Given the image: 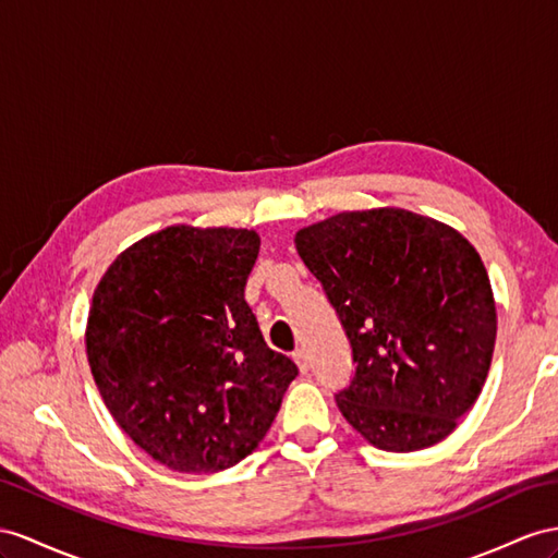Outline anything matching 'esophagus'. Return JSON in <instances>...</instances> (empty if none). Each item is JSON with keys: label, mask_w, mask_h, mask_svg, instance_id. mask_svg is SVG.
<instances>
[{"label": "esophagus", "mask_w": 558, "mask_h": 558, "mask_svg": "<svg viewBox=\"0 0 558 558\" xmlns=\"http://www.w3.org/2000/svg\"><path fill=\"white\" fill-rule=\"evenodd\" d=\"M292 359H294V363L299 365V369H302V373H308V355H306L302 349L294 351Z\"/></svg>", "instance_id": "esophagus-1"}]
</instances>
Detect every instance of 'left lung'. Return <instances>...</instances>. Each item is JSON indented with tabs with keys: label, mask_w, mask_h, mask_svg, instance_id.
I'll return each mask as SVG.
<instances>
[{
	"label": "left lung",
	"mask_w": 558,
	"mask_h": 558,
	"mask_svg": "<svg viewBox=\"0 0 558 558\" xmlns=\"http://www.w3.org/2000/svg\"><path fill=\"white\" fill-rule=\"evenodd\" d=\"M294 245L351 341L337 408L373 446L412 452L454 432L488 377L497 313L488 270L454 228L398 207L341 211Z\"/></svg>",
	"instance_id": "1"
}]
</instances>
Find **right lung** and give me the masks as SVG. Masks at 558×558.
Returning a JSON list of instances; mask_svg holds the SVG:
<instances>
[{
	"label": "right lung",
	"mask_w": 558,
	"mask_h": 558,
	"mask_svg": "<svg viewBox=\"0 0 558 558\" xmlns=\"http://www.w3.org/2000/svg\"><path fill=\"white\" fill-rule=\"evenodd\" d=\"M259 245L247 228L169 226L124 250L94 290L87 359L104 403L183 474L245 460L299 373L245 302Z\"/></svg>",
	"instance_id": "obj_1"
}]
</instances>
